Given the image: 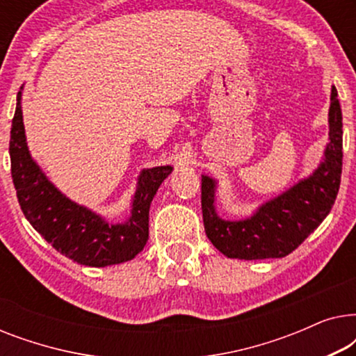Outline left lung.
I'll return each mask as SVG.
<instances>
[{"label":"left lung","instance_id":"8db88e82","mask_svg":"<svg viewBox=\"0 0 356 356\" xmlns=\"http://www.w3.org/2000/svg\"><path fill=\"white\" fill-rule=\"evenodd\" d=\"M342 110L337 90H330L329 143L309 177L261 204L250 217L227 220L217 213V179L202 175V220L206 235L232 259H275L295 251L332 209L342 175Z\"/></svg>","mask_w":356,"mask_h":356}]
</instances>
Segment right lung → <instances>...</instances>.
Wrapping results in <instances>:
<instances>
[{
    "instance_id": "right-lung-1",
    "label": "right lung",
    "mask_w": 356,
    "mask_h": 356,
    "mask_svg": "<svg viewBox=\"0 0 356 356\" xmlns=\"http://www.w3.org/2000/svg\"><path fill=\"white\" fill-rule=\"evenodd\" d=\"M22 89L17 92L9 157L13 183L24 216L56 251L77 264L105 267L131 261L149 240L150 202L173 167L144 168L131 199L129 217L123 223L108 222L89 207L71 201L32 159L24 129Z\"/></svg>"
}]
</instances>
